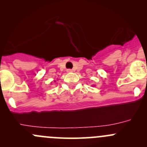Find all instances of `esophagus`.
Segmentation results:
<instances>
[{"label": "esophagus", "mask_w": 147, "mask_h": 147, "mask_svg": "<svg viewBox=\"0 0 147 147\" xmlns=\"http://www.w3.org/2000/svg\"><path fill=\"white\" fill-rule=\"evenodd\" d=\"M67 72H72V70L71 69H67Z\"/></svg>", "instance_id": "34e87169"}]
</instances>
